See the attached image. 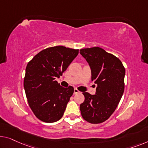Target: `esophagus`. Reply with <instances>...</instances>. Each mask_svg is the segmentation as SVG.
<instances>
[{
	"label": "esophagus",
	"mask_w": 148,
	"mask_h": 148,
	"mask_svg": "<svg viewBox=\"0 0 148 148\" xmlns=\"http://www.w3.org/2000/svg\"><path fill=\"white\" fill-rule=\"evenodd\" d=\"M79 90L77 89V88H74V94H78V93H79Z\"/></svg>",
	"instance_id": "esophagus-1"
}]
</instances>
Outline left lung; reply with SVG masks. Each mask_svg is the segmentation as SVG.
<instances>
[{"label": "left lung", "mask_w": 148, "mask_h": 148, "mask_svg": "<svg viewBox=\"0 0 148 148\" xmlns=\"http://www.w3.org/2000/svg\"><path fill=\"white\" fill-rule=\"evenodd\" d=\"M91 68L92 81L98 86L96 94L83 92L80 106L82 118L91 123L105 122L114 113L124 91L125 68L120 59L102 48L80 50Z\"/></svg>", "instance_id": "8db88e82"}]
</instances>
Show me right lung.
Masks as SVG:
<instances>
[{
	"label": "right lung",
	"instance_id": "add662e5",
	"mask_svg": "<svg viewBox=\"0 0 148 148\" xmlns=\"http://www.w3.org/2000/svg\"><path fill=\"white\" fill-rule=\"evenodd\" d=\"M78 51L53 46L42 50L28 63L24 88L28 105L40 120L52 123L63 116L74 88L61 86L55 79L62 75Z\"/></svg>",
	"mask_w": 148,
	"mask_h": 148
}]
</instances>
